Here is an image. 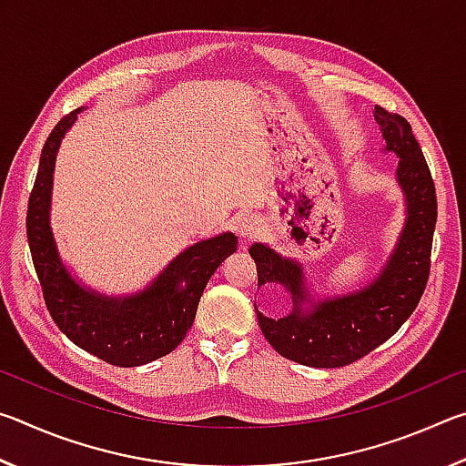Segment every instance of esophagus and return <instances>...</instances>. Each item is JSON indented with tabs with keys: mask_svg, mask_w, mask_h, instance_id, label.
I'll use <instances>...</instances> for the list:
<instances>
[{
	"mask_svg": "<svg viewBox=\"0 0 466 466\" xmlns=\"http://www.w3.org/2000/svg\"><path fill=\"white\" fill-rule=\"evenodd\" d=\"M238 232L244 240H250L255 238V236L261 232V219H258L257 216H247L240 222L238 226Z\"/></svg>",
	"mask_w": 466,
	"mask_h": 466,
	"instance_id": "esophagus-1",
	"label": "esophagus"
}]
</instances>
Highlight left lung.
Returning a JSON list of instances; mask_svg holds the SVG:
<instances>
[{
    "label": "left lung",
    "mask_w": 466,
    "mask_h": 466,
    "mask_svg": "<svg viewBox=\"0 0 466 466\" xmlns=\"http://www.w3.org/2000/svg\"><path fill=\"white\" fill-rule=\"evenodd\" d=\"M374 119L380 125L386 152L399 156L397 183L407 203L403 232L378 278L351 294L319 299L304 311L301 304L310 301V296L302 265L261 242L248 248L257 263L258 286L281 283L294 299V310L278 320L255 306L258 327L279 356L302 366L341 368L368 356L411 317L428 286L438 218L431 172L405 116L376 106Z\"/></svg>",
    "instance_id": "1"
}]
</instances>
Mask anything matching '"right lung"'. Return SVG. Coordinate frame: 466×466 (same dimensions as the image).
<instances>
[{"label":"right lung","instance_id":"1","mask_svg":"<svg viewBox=\"0 0 466 466\" xmlns=\"http://www.w3.org/2000/svg\"><path fill=\"white\" fill-rule=\"evenodd\" d=\"M76 108L46 137L36 180L28 199L26 236L46 310L69 341L106 364L144 366L177 350L191 329L205 286L238 238L224 232L195 242L172 258L146 289L131 296H105L77 283L63 265L51 230L55 157L61 139L76 123Z\"/></svg>","mask_w":466,"mask_h":466}]
</instances>
